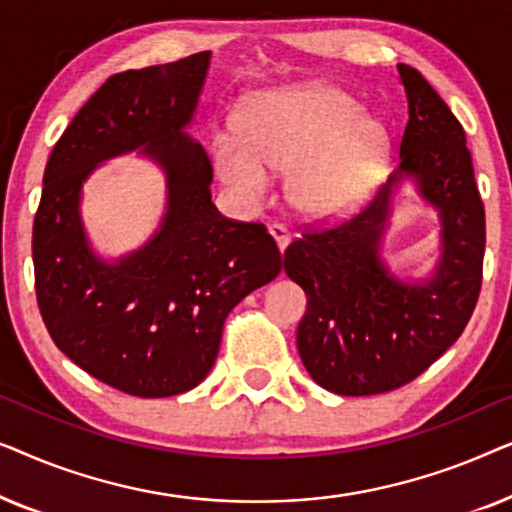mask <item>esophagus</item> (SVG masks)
Here are the masks:
<instances>
[{
    "instance_id": "esophagus-1",
    "label": "esophagus",
    "mask_w": 512,
    "mask_h": 512,
    "mask_svg": "<svg viewBox=\"0 0 512 512\" xmlns=\"http://www.w3.org/2000/svg\"><path fill=\"white\" fill-rule=\"evenodd\" d=\"M268 230H270V235L275 237V242H277L279 251H284L286 247H289V240H291V233H289V228L282 226V223H270Z\"/></svg>"
}]
</instances>
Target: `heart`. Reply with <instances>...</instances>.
Segmentation results:
<instances>
[{
  "mask_svg": "<svg viewBox=\"0 0 512 512\" xmlns=\"http://www.w3.org/2000/svg\"><path fill=\"white\" fill-rule=\"evenodd\" d=\"M387 135L338 88L300 86L265 97L242 132L214 139L216 172L244 205H263L270 174H291V198L310 219L345 214L370 191Z\"/></svg>",
  "mask_w": 512,
  "mask_h": 512,
  "instance_id": "1",
  "label": "heart"
}]
</instances>
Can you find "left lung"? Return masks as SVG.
Wrapping results in <instances>:
<instances>
[{
  "mask_svg": "<svg viewBox=\"0 0 512 512\" xmlns=\"http://www.w3.org/2000/svg\"><path fill=\"white\" fill-rule=\"evenodd\" d=\"M398 74L410 114L398 170L352 219L305 230L284 251L286 275L307 296L300 359L340 396L384 394L422 375L464 333L482 286L485 205L466 132L417 69L398 65ZM405 176L444 223V256L422 285L389 276L379 258L390 195Z\"/></svg>",
  "mask_w": 512,
  "mask_h": 512,
  "instance_id": "left-lung-1",
  "label": "left lung"
}]
</instances>
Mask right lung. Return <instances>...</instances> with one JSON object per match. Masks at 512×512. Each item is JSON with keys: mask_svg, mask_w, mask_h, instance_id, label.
Segmentation results:
<instances>
[{"mask_svg": "<svg viewBox=\"0 0 512 512\" xmlns=\"http://www.w3.org/2000/svg\"><path fill=\"white\" fill-rule=\"evenodd\" d=\"M207 67L202 51L109 76L55 144L34 216V289L53 342L88 375L139 398L198 387L230 310L282 272L263 223L214 207L212 163L184 132ZM135 148L166 170L168 212L142 250L107 264L82 233L80 186L102 159Z\"/></svg>", "mask_w": 512, "mask_h": 512, "instance_id": "obj_1", "label": "right lung"}]
</instances>
